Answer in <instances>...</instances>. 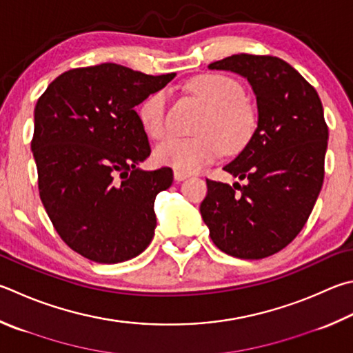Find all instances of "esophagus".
Returning <instances> with one entry per match:
<instances>
[{
	"mask_svg": "<svg viewBox=\"0 0 353 353\" xmlns=\"http://www.w3.org/2000/svg\"><path fill=\"white\" fill-rule=\"evenodd\" d=\"M187 177H188L187 172H182V171L174 170V181H176V182H182V181H185V179H187Z\"/></svg>",
	"mask_w": 353,
	"mask_h": 353,
	"instance_id": "1",
	"label": "esophagus"
}]
</instances>
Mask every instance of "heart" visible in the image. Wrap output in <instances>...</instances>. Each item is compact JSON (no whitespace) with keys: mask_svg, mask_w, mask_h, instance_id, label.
I'll return each instance as SVG.
<instances>
[{"mask_svg":"<svg viewBox=\"0 0 353 353\" xmlns=\"http://www.w3.org/2000/svg\"><path fill=\"white\" fill-rule=\"evenodd\" d=\"M190 89L213 108V115L201 130L205 136L170 137L159 143L154 151L157 163L187 174L213 163L225 150L230 152L242 150L250 142L258 123L252 105L243 100V88L232 77L199 75L190 83ZM139 117L151 137H165L170 132L166 91L160 89L146 97L139 108Z\"/></svg>","mask_w":353,"mask_h":353,"instance_id":"heart-1","label":"heart"}]
</instances>
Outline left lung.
I'll use <instances>...</instances> for the list:
<instances>
[{"mask_svg": "<svg viewBox=\"0 0 353 353\" xmlns=\"http://www.w3.org/2000/svg\"><path fill=\"white\" fill-rule=\"evenodd\" d=\"M252 85L258 128L223 170L245 185L207 179L201 214L223 253L262 259L287 247L305 225L324 181L329 128L319 95L287 61L238 54L208 65Z\"/></svg>", "mask_w": 353, "mask_h": 353, "instance_id": "obj_1", "label": "left lung"}]
</instances>
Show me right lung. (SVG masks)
<instances>
[{"label": "right lung", "mask_w": 353, "mask_h": 353, "mask_svg": "<svg viewBox=\"0 0 353 353\" xmlns=\"http://www.w3.org/2000/svg\"><path fill=\"white\" fill-rule=\"evenodd\" d=\"M174 77L115 63L77 68L37 101L30 148L40 199L60 238L88 259L117 264L152 241L154 201L172 170L137 168L151 146L134 106Z\"/></svg>", "instance_id": "1"}]
</instances>
